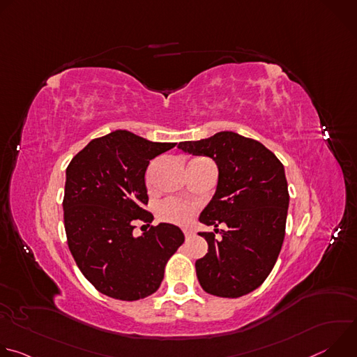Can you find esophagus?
I'll list each match as a JSON object with an SVG mask.
<instances>
[{"label":"esophagus","instance_id":"34e87169","mask_svg":"<svg viewBox=\"0 0 357 357\" xmlns=\"http://www.w3.org/2000/svg\"><path fill=\"white\" fill-rule=\"evenodd\" d=\"M183 234H185V237L188 238V237H192V236H193V231H192L190 229H183Z\"/></svg>","mask_w":357,"mask_h":357}]
</instances>
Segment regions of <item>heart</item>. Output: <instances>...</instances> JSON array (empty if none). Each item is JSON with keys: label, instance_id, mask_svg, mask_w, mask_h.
<instances>
[{"label": "heart", "instance_id": "heart-1", "mask_svg": "<svg viewBox=\"0 0 357 357\" xmlns=\"http://www.w3.org/2000/svg\"><path fill=\"white\" fill-rule=\"evenodd\" d=\"M195 213V206L190 203L181 202L176 199L164 200L158 208V216L168 223L186 225Z\"/></svg>", "mask_w": 357, "mask_h": 357}]
</instances>
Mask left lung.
Returning a JSON list of instances; mask_svg holds the SVG:
<instances>
[{
    "label": "left lung",
    "instance_id": "left-lung-1",
    "mask_svg": "<svg viewBox=\"0 0 357 357\" xmlns=\"http://www.w3.org/2000/svg\"><path fill=\"white\" fill-rule=\"evenodd\" d=\"M178 148L211 157L219 168L216 193L199 220L227 227L220 238L199 233L209 248L195 263L197 280L208 294L243 296L266 281L282 247L289 203L284 165L261 142L233 131L183 141Z\"/></svg>",
    "mask_w": 357,
    "mask_h": 357
}]
</instances>
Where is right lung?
<instances>
[{"mask_svg":"<svg viewBox=\"0 0 357 357\" xmlns=\"http://www.w3.org/2000/svg\"><path fill=\"white\" fill-rule=\"evenodd\" d=\"M176 142H152L126 130L91 139L66 169L63 220L72 256L91 285L110 298L154 294L168 260L183 243L169 223L149 226L145 171ZM149 229L138 238L135 222Z\"/></svg>","mask_w":357,"mask_h":357,"instance_id":"right-lung-1","label":"right lung"}]
</instances>
